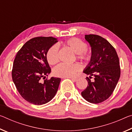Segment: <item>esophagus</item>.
Masks as SVG:
<instances>
[{
  "mask_svg": "<svg viewBox=\"0 0 132 132\" xmlns=\"http://www.w3.org/2000/svg\"><path fill=\"white\" fill-rule=\"evenodd\" d=\"M69 78L73 81H76L77 80V78L76 77H69Z\"/></svg>",
  "mask_w": 132,
  "mask_h": 132,
  "instance_id": "esophagus-1",
  "label": "esophagus"
}]
</instances>
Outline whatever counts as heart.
<instances>
[{
    "label": "heart",
    "mask_w": 132,
    "mask_h": 132,
    "mask_svg": "<svg viewBox=\"0 0 132 132\" xmlns=\"http://www.w3.org/2000/svg\"><path fill=\"white\" fill-rule=\"evenodd\" d=\"M64 45L68 47L77 55V57L83 62L90 61L92 55L87 51V44L81 39L73 37L64 42ZM46 59L51 65L57 63L58 58V47L53 45L48 49L46 53ZM80 70V66L77 63L66 64L62 63L59 64L53 70L55 76L60 77H70L74 76L77 72Z\"/></svg>",
    "instance_id": "1"
}]
</instances>
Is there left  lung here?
Returning <instances> with one entry per match:
<instances>
[{
    "label": "left lung",
    "instance_id": "8db88e82",
    "mask_svg": "<svg viewBox=\"0 0 132 132\" xmlns=\"http://www.w3.org/2000/svg\"><path fill=\"white\" fill-rule=\"evenodd\" d=\"M92 50V59L83 73L94 76L81 95L87 102L99 103L108 99L116 87L120 76L119 60L116 50L103 37L96 35H85Z\"/></svg>",
    "mask_w": 132,
    "mask_h": 132
}]
</instances>
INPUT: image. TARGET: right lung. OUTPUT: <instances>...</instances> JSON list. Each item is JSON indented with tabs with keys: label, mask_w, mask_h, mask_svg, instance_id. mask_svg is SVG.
Returning a JSON list of instances; mask_svg holds the SVG:
<instances>
[{
	"label": "right lung",
	"mask_w": 132,
	"mask_h": 132,
	"mask_svg": "<svg viewBox=\"0 0 132 132\" xmlns=\"http://www.w3.org/2000/svg\"><path fill=\"white\" fill-rule=\"evenodd\" d=\"M53 37H36L25 43L14 58L12 79L19 93L29 103L42 105L53 99L61 79H45L51 72L46 59L48 49L57 42ZM45 79L42 82L40 79Z\"/></svg>",
	"instance_id": "add662e5"
}]
</instances>
